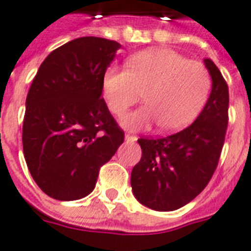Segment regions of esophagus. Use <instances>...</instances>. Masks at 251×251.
Returning a JSON list of instances; mask_svg holds the SVG:
<instances>
[{
  "mask_svg": "<svg viewBox=\"0 0 251 251\" xmlns=\"http://www.w3.org/2000/svg\"><path fill=\"white\" fill-rule=\"evenodd\" d=\"M124 138H126V141H127V142H133V141H136V136L126 135V136H124Z\"/></svg>",
  "mask_w": 251,
  "mask_h": 251,
  "instance_id": "obj_1",
  "label": "esophagus"
}]
</instances>
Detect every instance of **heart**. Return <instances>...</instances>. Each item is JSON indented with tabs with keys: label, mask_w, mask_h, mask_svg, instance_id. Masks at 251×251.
<instances>
[{
	"label": "heart",
	"mask_w": 251,
	"mask_h": 251,
	"mask_svg": "<svg viewBox=\"0 0 251 251\" xmlns=\"http://www.w3.org/2000/svg\"><path fill=\"white\" fill-rule=\"evenodd\" d=\"M210 87L205 65L170 49L135 54L127 61V70L111 66L102 77L106 103L118 116L144 93L146 105L122 119L129 131H144L157 123L166 132L186 127L205 105Z\"/></svg>",
	"instance_id": "heart-1"
}]
</instances>
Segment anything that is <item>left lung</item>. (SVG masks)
Returning a JSON list of instances; mask_svg holds the SVG:
<instances>
[{
    "label": "left lung",
    "instance_id": "left-lung-1",
    "mask_svg": "<svg viewBox=\"0 0 251 251\" xmlns=\"http://www.w3.org/2000/svg\"><path fill=\"white\" fill-rule=\"evenodd\" d=\"M211 93L197 119L175 135L138 138L141 159L131 174L136 200L155 211H174L205 189L214 175L228 126L229 93L215 63L205 58Z\"/></svg>",
    "mask_w": 251,
    "mask_h": 251
}]
</instances>
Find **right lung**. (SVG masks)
I'll list each match as a JSON object with an SVG mask.
<instances>
[{"label":"right lung","instance_id":"right-lung-1","mask_svg":"<svg viewBox=\"0 0 251 251\" xmlns=\"http://www.w3.org/2000/svg\"><path fill=\"white\" fill-rule=\"evenodd\" d=\"M120 44L80 37L41 63L25 100L23 153L36 184L58 201L92 193L101 166L124 141L110 114L102 77Z\"/></svg>","mask_w":251,"mask_h":251}]
</instances>
